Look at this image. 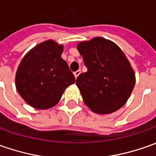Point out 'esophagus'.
<instances>
[{"mask_svg":"<svg viewBox=\"0 0 156 156\" xmlns=\"http://www.w3.org/2000/svg\"><path fill=\"white\" fill-rule=\"evenodd\" d=\"M81 73V71L80 70H78V71H76V72H74V76H75V78H77L78 77V75Z\"/></svg>","mask_w":156,"mask_h":156,"instance_id":"obj_1","label":"esophagus"}]
</instances>
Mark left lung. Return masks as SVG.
<instances>
[{
	"mask_svg": "<svg viewBox=\"0 0 156 156\" xmlns=\"http://www.w3.org/2000/svg\"><path fill=\"white\" fill-rule=\"evenodd\" d=\"M78 49L88 69L76 80L84 103L96 114L117 111L135 85L129 60L115 43L102 37L80 42Z\"/></svg>",
	"mask_w": 156,
	"mask_h": 156,
	"instance_id": "obj_1",
	"label": "left lung"
}]
</instances>
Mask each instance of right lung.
<instances>
[{"mask_svg":"<svg viewBox=\"0 0 156 156\" xmlns=\"http://www.w3.org/2000/svg\"><path fill=\"white\" fill-rule=\"evenodd\" d=\"M63 46L53 40L37 45L23 58L16 73V88L24 100L37 109L54 107L75 77L61 58Z\"/></svg>","mask_w":156,"mask_h":156,"instance_id":"obj_1","label":"right lung"}]
</instances>
